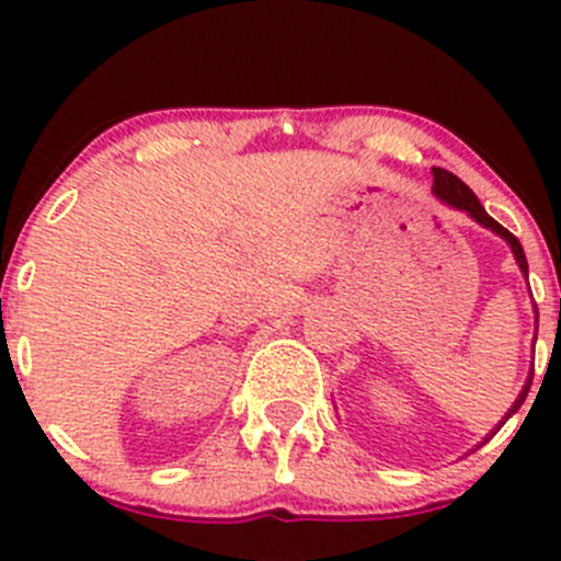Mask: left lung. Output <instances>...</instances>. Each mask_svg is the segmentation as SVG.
Listing matches in <instances>:
<instances>
[{"mask_svg": "<svg viewBox=\"0 0 561 561\" xmlns=\"http://www.w3.org/2000/svg\"><path fill=\"white\" fill-rule=\"evenodd\" d=\"M432 173H434V195H437L439 201H445V203H448V206L458 208V211H467L469 217H472L474 222H480V225H483V228L494 230L496 236H502V239H505L507 244H511L513 254H516V263H518V268L524 271V276L529 274V265H526V254H524V247H522V241H518L516 236L511 233V230H507V228H502V225L496 222L494 217H489V214H485V208L480 206V201H478V197H474V192L469 190V186L463 184V181L458 179V175H454V173H450V171H445V168H432ZM529 386H531V377H529V380H526V386H524L522 393H518L516 404H513L511 410H507L505 421H507V417L513 415V412H518V407L524 404L526 393H529ZM505 421H502V423H505ZM502 423H500V426H502ZM500 426H496V428H500ZM485 439H489V437H485ZM480 445H483V443H480Z\"/></svg>", "mask_w": 561, "mask_h": 561, "instance_id": "left-lung-1", "label": "left lung"}]
</instances>
